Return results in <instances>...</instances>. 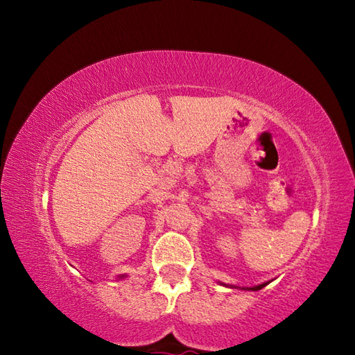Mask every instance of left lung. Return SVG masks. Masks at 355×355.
<instances>
[{
    "label": "left lung",
    "mask_w": 355,
    "mask_h": 355,
    "mask_svg": "<svg viewBox=\"0 0 355 355\" xmlns=\"http://www.w3.org/2000/svg\"><path fill=\"white\" fill-rule=\"evenodd\" d=\"M269 284V282H266V284H261V285H257V286H250V288H243V290H252V291H258L261 290L263 286H266Z\"/></svg>",
    "instance_id": "1"
}]
</instances>
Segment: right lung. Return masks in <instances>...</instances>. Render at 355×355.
<instances>
[{
    "label": "right lung",
    "instance_id": "add662e5",
    "mask_svg": "<svg viewBox=\"0 0 355 355\" xmlns=\"http://www.w3.org/2000/svg\"><path fill=\"white\" fill-rule=\"evenodd\" d=\"M125 277V275H119V279H123Z\"/></svg>",
    "mask_w": 355,
    "mask_h": 355
}]
</instances>
